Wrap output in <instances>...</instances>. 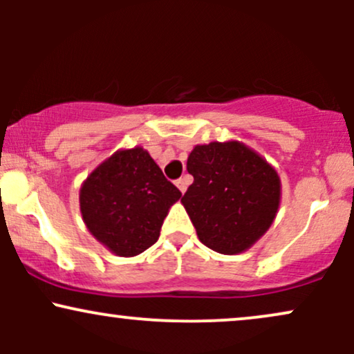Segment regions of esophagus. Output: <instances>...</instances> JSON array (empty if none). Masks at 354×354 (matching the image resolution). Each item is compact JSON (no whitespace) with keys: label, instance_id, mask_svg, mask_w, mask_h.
Segmentation results:
<instances>
[{"label":"esophagus","instance_id":"esophagus-1","mask_svg":"<svg viewBox=\"0 0 354 354\" xmlns=\"http://www.w3.org/2000/svg\"><path fill=\"white\" fill-rule=\"evenodd\" d=\"M188 185H189V181H188V176H185V178H180V180H176V186H178V189L181 191V193H185L186 188H188Z\"/></svg>","mask_w":354,"mask_h":354}]
</instances>
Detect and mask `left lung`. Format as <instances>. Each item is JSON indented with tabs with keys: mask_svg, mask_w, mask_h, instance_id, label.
Wrapping results in <instances>:
<instances>
[{
	"mask_svg": "<svg viewBox=\"0 0 354 354\" xmlns=\"http://www.w3.org/2000/svg\"><path fill=\"white\" fill-rule=\"evenodd\" d=\"M186 168L194 181L181 203L209 250L243 253L273 225L281 203V180L253 148L234 140L196 145Z\"/></svg>",
	"mask_w": 354,
	"mask_h": 354,
	"instance_id": "1",
	"label": "left lung"
}]
</instances>
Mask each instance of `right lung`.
Returning <instances> with one entry per match:
<instances>
[{
    "label": "right lung",
    "mask_w": 354,
    "mask_h": 354,
    "mask_svg": "<svg viewBox=\"0 0 354 354\" xmlns=\"http://www.w3.org/2000/svg\"><path fill=\"white\" fill-rule=\"evenodd\" d=\"M180 189L141 146L118 149L88 174L80 211L89 233L113 254L131 258L160 238Z\"/></svg>",
    "instance_id": "1"
}]
</instances>
